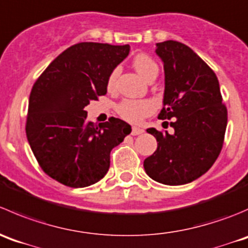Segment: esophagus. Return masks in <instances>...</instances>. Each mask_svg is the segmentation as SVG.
Returning <instances> with one entry per match:
<instances>
[{
    "label": "esophagus",
    "mask_w": 248,
    "mask_h": 248,
    "mask_svg": "<svg viewBox=\"0 0 248 248\" xmlns=\"http://www.w3.org/2000/svg\"><path fill=\"white\" fill-rule=\"evenodd\" d=\"M143 132H144L143 129H140V127H136V126L132 127V130H131L132 136H136V135H141V134H143Z\"/></svg>",
    "instance_id": "34e87169"
}]
</instances>
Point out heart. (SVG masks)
<instances>
[{
	"label": "heart",
	"instance_id": "heart-1",
	"mask_svg": "<svg viewBox=\"0 0 248 248\" xmlns=\"http://www.w3.org/2000/svg\"><path fill=\"white\" fill-rule=\"evenodd\" d=\"M132 66L142 78L146 80L156 77L158 75V65L155 61L147 54H137L132 59ZM118 68H114L107 78V88L112 90L116 85L118 77ZM155 111V104L149 99H125L117 106V112L124 121L130 123H140L146 117L151 116Z\"/></svg>",
	"mask_w": 248,
	"mask_h": 248
}]
</instances>
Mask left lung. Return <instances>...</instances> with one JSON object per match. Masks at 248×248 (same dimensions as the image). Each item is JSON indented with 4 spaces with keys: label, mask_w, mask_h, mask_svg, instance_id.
<instances>
[{
    "label": "left lung",
    "mask_w": 248,
    "mask_h": 248,
    "mask_svg": "<svg viewBox=\"0 0 248 248\" xmlns=\"http://www.w3.org/2000/svg\"><path fill=\"white\" fill-rule=\"evenodd\" d=\"M164 63L165 90L160 119H173L175 132L147 129L158 142L144 159L146 173L159 183L181 186L199 178L219 155L227 129V107L219 83L210 66L186 44L156 43Z\"/></svg>",
    "instance_id": "8db88e82"
}]
</instances>
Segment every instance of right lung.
Wrapping results in <instances>:
<instances>
[{"instance_id": "1", "label": "right lung", "mask_w": 248, "mask_h": 248, "mask_svg": "<svg viewBox=\"0 0 248 248\" xmlns=\"http://www.w3.org/2000/svg\"><path fill=\"white\" fill-rule=\"evenodd\" d=\"M129 51V44H75L54 59L33 84L26 136L42 170L53 180L83 188L108 171L111 151L131 126L113 117L95 125L87 121L84 107L106 94L109 73Z\"/></svg>"}]
</instances>
